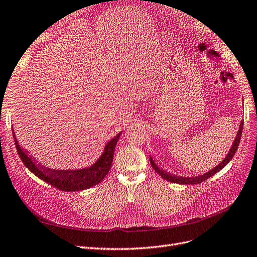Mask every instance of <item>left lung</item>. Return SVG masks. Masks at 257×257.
I'll return each mask as SVG.
<instances>
[{
  "label": "left lung",
  "mask_w": 257,
  "mask_h": 257,
  "mask_svg": "<svg viewBox=\"0 0 257 257\" xmlns=\"http://www.w3.org/2000/svg\"><path fill=\"white\" fill-rule=\"evenodd\" d=\"M242 127H243V121L240 122V125H239V130L237 132V135H236V137L234 139V142L232 143V147L229 150V153L227 154V156H225L223 158V160L219 164H217V166L215 167L214 169L210 170L207 173H203L202 175H198V176H195V177H180V176H177V175H173V174L168 173L167 171H163L162 169H159L157 164L155 163V161H154V159L150 156L151 166H152V168L154 170H155L156 173L159 174V175L161 176V178H163L164 180H168L170 182L179 183V184H197V183H200V182H202L204 180H207L208 178L212 177L213 175H215V174H216L217 172H219L221 169H223L231 161V159L235 155L236 151H237V149H238V145H239L240 137H241Z\"/></svg>",
  "instance_id": "1"
}]
</instances>
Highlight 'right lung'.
<instances>
[{
    "mask_svg": "<svg viewBox=\"0 0 257 257\" xmlns=\"http://www.w3.org/2000/svg\"><path fill=\"white\" fill-rule=\"evenodd\" d=\"M121 133L110 139L104 147L103 153L97 159L95 163L91 166L83 169L78 170H53L37 164L33 160L27 152L20 147L17 140L16 134L13 130V136L15 139V145L18 151L20 158H21L24 166L34 173L37 177L47 182L50 186H53L61 191L64 192H77L89 189L100 183L108 174V171L111 168L112 158H114L115 147L118 142V139Z\"/></svg>",
    "mask_w": 257,
    "mask_h": 257,
    "instance_id": "obj_1",
    "label": "right lung"
}]
</instances>
